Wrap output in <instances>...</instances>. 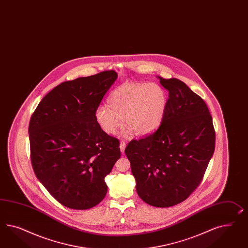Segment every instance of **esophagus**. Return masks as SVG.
<instances>
[{
    "instance_id": "esophagus-1",
    "label": "esophagus",
    "mask_w": 248,
    "mask_h": 248,
    "mask_svg": "<svg viewBox=\"0 0 248 248\" xmlns=\"http://www.w3.org/2000/svg\"><path fill=\"white\" fill-rule=\"evenodd\" d=\"M126 147V142L124 141H122L120 142V150L121 153H124V150Z\"/></svg>"
}]
</instances>
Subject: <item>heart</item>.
I'll use <instances>...</instances> for the list:
<instances>
[{
    "label": "heart",
    "instance_id": "1",
    "mask_svg": "<svg viewBox=\"0 0 248 248\" xmlns=\"http://www.w3.org/2000/svg\"><path fill=\"white\" fill-rule=\"evenodd\" d=\"M109 107L102 105L95 110V120L101 129L114 135L123 124V118L129 127L124 135L130 137L154 133L161 125L166 107L167 95L156 83H132L114 90L108 98Z\"/></svg>",
    "mask_w": 248,
    "mask_h": 248
}]
</instances>
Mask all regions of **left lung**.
I'll return each mask as SVG.
<instances>
[{
  "instance_id": "obj_1",
  "label": "left lung",
  "mask_w": 248,
  "mask_h": 248,
  "mask_svg": "<svg viewBox=\"0 0 248 248\" xmlns=\"http://www.w3.org/2000/svg\"><path fill=\"white\" fill-rule=\"evenodd\" d=\"M169 99L160 127L128 143L125 154L142 201L169 208L200 185L215 151L211 114L200 95L177 78L159 77Z\"/></svg>"
}]
</instances>
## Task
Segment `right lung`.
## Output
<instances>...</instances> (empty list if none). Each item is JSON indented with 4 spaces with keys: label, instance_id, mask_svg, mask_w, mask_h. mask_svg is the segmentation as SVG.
Instances as JSON below:
<instances>
[{
    "label": "right lung",
    "instance_id": "right-lung-1",
    "mask_svg": "<svg viewBox=\"0 0 248 248\" xmlns=\"http://www.w3.org/2000/svg\"><path fill=\"white\" fill-rule=\"evenodd\" d=\"M116 78L109 70L61 83L42 98L30 121L34 172L67 208H93L107 195L105 178L120 158V148L98 125L95 110Z\"/></svg>",
    "mask_w": 248,
    "mask_h": 248
}]
</instances>
